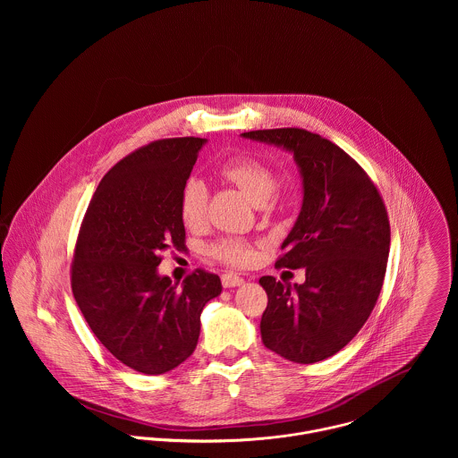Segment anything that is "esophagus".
Wrapping results in <instances>:
<instances>
[{
    "instance_id": "34e87169",
    "label": "esophagus",
    "mask_w": 458,
    "mask_h": 458,
    "mask_svg": "<svg viewBox=\"0 0 458 458\" xmlns=\"http://www.w3.org/2000/svg\"><path fill=\"white\" fill-rule=\"evenodd\" d=\"M243 282H245V280H243L242 276L234 275V273H225V275H222V285L227 287V289L238 287V285H242Z\"/></svg>"
}]
</instances>
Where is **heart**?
<instances>
[{
    "label": "heart",
    "mask_w": 458,
    "mask_h": 458,
    "mask_svg": "<svg viewBox=\"0 0 458 458\" xmlns=\"http://www.w3.org/2000/svg\"><path fill=\"white\" fill-rule=\"evenodd\" d=\"M222 174L243 194H247L256 206H262L273 196L276 187V178L273 171L259 160L249 157L227 162L222 167ZM208 187L200 178H191L183 185L180 213L189 227H197L204 222L208 211ZM211 254L216 259L233 266H245L254 259V252L240 238H222L211 247Z\"/></svg>",
    "instance_id": "heart-1"
}]
</instances>
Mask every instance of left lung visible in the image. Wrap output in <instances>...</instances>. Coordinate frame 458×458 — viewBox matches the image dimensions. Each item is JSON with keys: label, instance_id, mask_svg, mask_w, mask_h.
I'll list each match as a JSON object with an SVG mask.
<instances>
[{"label": "left lung", "instance_id": "1", "mask_svg": "<svg viewBox=\"0 0 458 458\" xmlns=\"http://www.w3.org/2000/svg\"><path fill=\"white\" fill-rule=\"evenodd\" d=\"M242 137L289 151L303 189L276 266L305 267V282L259 278L267 294L262 344L294 363L327 360L354 338L379 298L390 254L386 208L365 171L318 133L273 129Z\"/></svg>", "mask_w": 458, "mask_h": 458}]
</instances>
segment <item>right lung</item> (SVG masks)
Masks as SVG:
<instances>
[{
  "label": "right lung",
  "instance_id": "add662e5",
  "mask_svg": "<svg viewBox=\"0 0 458 458\" xmlns=\"http://www.w3.org/2000/svg\"><path fill=\"white\" fill-rule=\"evenodd\" d=\"M206 139L155 140L120 160L86 209L72 293L88 327L123 365L160 376L196 349L218 275L197 269L178 287L158 273L162 252L185 247L182 191Z\"/></svg>",
  "mask_w": 458,
  "mask_h": 458
}]
</instances>
